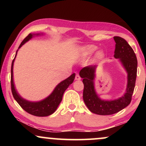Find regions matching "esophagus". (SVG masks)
I'll list each match as a JSON object with an SVG mask.
<instances>
[{
	"mask_svg": "<svg viewBox=\"0 0 146 146\" xmlns=\"http://www.w3.org/2000/svg\"><path fill=\"white\" fill-rule=\"evenodd\" d=\"M75 80H81V78H80V76L79 75L77 74L76 75H75Z\"/></svg>",
	"mask_w": 146,
	"mask_h": 146,
	"instance_id": "34e87169",
	"label": "esophagus"
}]
</instances>
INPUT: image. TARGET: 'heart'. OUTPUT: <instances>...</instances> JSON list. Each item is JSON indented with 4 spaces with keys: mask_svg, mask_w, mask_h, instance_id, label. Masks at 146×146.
<instances>
[{
    "mask_svg": "<svg viewBox=\"0 0 146 146\" xmlns=\"http://www.w3.org/2000/svg\"><path fill=\"white\" fill-rule=\"evenodd\" d=\"M97 46L94 45H88L83 48L82 56L84 57H88L91 56L94 52L97 50ZM105 57V54L102 51H98L96 52L95 55L94 59L95 61H100L103 60Z\"/></svg>",
    "mask_w": 146,
    "mask_h": 146,
    "instance_id": "1",
    "label": "heart"
}]
</instances>
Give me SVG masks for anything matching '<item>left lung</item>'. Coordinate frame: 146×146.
<instances>
[{"label": "left lung", "mask_w": 146, "mask_h": 146, "mask_svg": "<svg viewBox=\"0 0 146 146\" xmlns=\"http://www.w3.org/2000/svg\"><path fill=\"white\" fill-rule=\"evenodd\" d=\"M115 50L114 58L118 59L127 73V85L125 93L115 100L100 98L95 87L96 69L98 66H88L80 71V76L83 79L84 88L83 100L87 108L92 113L100 115H109L117 113L131 102L132 95L135 86L137 71L136 55L126 40L121 37L115 36Z\"/></svg>", "instance_id": "1"}]
</instances>
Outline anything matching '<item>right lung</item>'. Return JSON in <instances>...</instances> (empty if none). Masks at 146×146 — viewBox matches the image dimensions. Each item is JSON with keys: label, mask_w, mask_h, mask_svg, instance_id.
I'll return each instance as SVG.
<instances>
[{"label": "right lung", "mask_w": 146, "mask_h": 146, "mask_svg": "<svg viewBox=\"0 0 146 146\" xmlns=\"http://www.w3.org/2000/svg\"><path fill=\"white\" fill-rule=\"evenodd\" d=\"M44 33H29L26 38H25L24 40L21 42L20 44L18 49L16 51V56H15L14 59L13 60L12 63H11V92H12L13 96L16 102H18L22 108L24 109L25 111L29 113L32 115H35L37 117H46L48 115H51L54 113L58 108V106L60 105V102L62 100L63 94L65 90L73 82L75 74L73 73L71 75H70L68 78L65 79L63 81L60 82L57 86L55 87L52 93L46 98L43 99L40 101L32 102L29 101V100L24 99L21 95L18 93V92L16 90L15 87L14 82V64L15 59H16L17 53L19 50V48L21 47L23 45H24L27 42H28L31 38H33L35 36H43Z\"/></svg>", "instance_id": "obj_1"}]
</instances>
